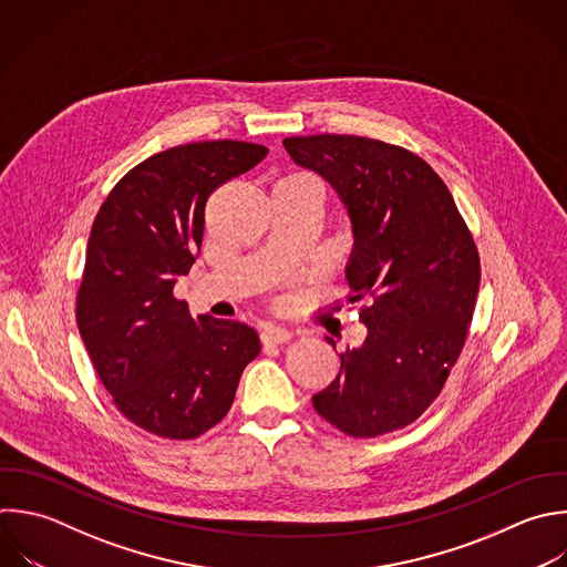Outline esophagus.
Instances as JSON below:
<instances>
[{"label": "esophagus", "instance_id": "1", "mask_svg": "<svg viewBox=\"0 0 567 567\" xmlns=\"http://www.w3.org/2000/svg\"><path fill=\"white\" fill-rule=\"evenodd\" d=\"M290 337H292V332L288 328H279V326H266L261 330L264 343H286Z\"/></svg>", "mask_w": 567, "mask_h": 567}]
</instances>
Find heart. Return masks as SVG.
<instances>
[{"label":"heart","instance_id":"heart-1","mask_svg":"<svg viewBox=\"0 0 567 567\" xmlns=\"http://www.w3.org/2000/svg\"><path fill=\"white\" fill-rule=\"evenodd\" d=\"M281 182H295V184H303V186H315L308 177H303V175H290V177H286V179H281Z\"/></svg>","mask_w":567,"mask_h":567}]
</instances>
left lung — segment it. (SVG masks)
Here are the masks:
<instances>
[{
  "label": "left lung",
  "instance_id": "left-lung-1",
  "mask_svg": "<svg viewBox=\"0 0 567 567\" xmlns=\"http://www.w3.org/2000/svg\"><path fill=\"white\" fill-rule=\"evenodd\" d=\"M284 146L339 195L354 237L350 301L372 299L359 312L363 343L339 354L337 379L312 405L350 436L405 427L439 396L463 350L481 281L474 239L443 179L405 148L354 135Z\"/></svg>",
  "mask_w": 567,
  "mask_h": 567
}]
</instances>
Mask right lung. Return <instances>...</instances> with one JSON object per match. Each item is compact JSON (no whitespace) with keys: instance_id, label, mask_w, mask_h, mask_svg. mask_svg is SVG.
<instances>
[{"instance_id":"obj_1","label":"right lung","mask_w":567,"mask_h":567,"mask_svg":"<svg viewBox=\"0 0 567 567\" xmlns=\"http://www.w3.org/2000/svg\"><path fill=\"white\" fill-rule=\"evenodd\" d=\"M268 155L248 142H197L126 173L102 204L78 292V328L120 412L164 439H195L230 410L255 328L193 319L173 288L202 252L215 188Z\"/></svg>"}]
</instances>
